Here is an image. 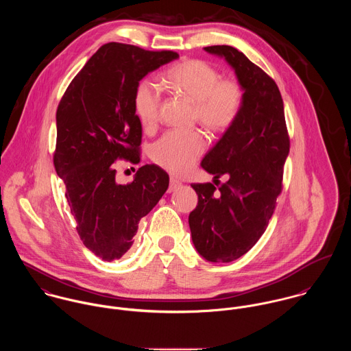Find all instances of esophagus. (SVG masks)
I'll use <instances>...</instances> for the list:
<instances>
[{
    "label": "esophagus",
    "instance_id": "esophagus-1",
    "mask_svg": "<svg viewBox=\"0 0 351 351\" xmlns=\"http://www.w3.org/2000/svg\"><path fill=\"white\" fill-rule=\"evenodd\" d=\"M181 186V182L178 181V180H176V178H170V185H169V192H174V191H177L178 188Z\"/></svg>",
    "mask_w": 351,
    "mask_h": 351
}]
</instances>
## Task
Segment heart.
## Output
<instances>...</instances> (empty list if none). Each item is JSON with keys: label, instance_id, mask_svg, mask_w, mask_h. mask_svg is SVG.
I'll return each instance as SVG.
<instances>
[{"label": "heart", "instance_id": "obj_1", "mask_svg": "<svg viewBox=\"0 0 351 351\" xmlns=\"http://www.w3.org/2000/svg\"><path fill=\"white\" fill-rule=\"evenodd\" d=\"M167 88L195 104L193 119L209 132L230 128L243 105V88L232 78H220L212 64L200 59H188L171 66L163 77ZM135 113L147 131L159 121L160 93L149 80L142 81L134 95ZM205 150V139L199 131L165 134L151 149L152 160L173 174L188 173Z\"/></svg>", "mask_w": 351, "mask_h": 351}]
</instances>
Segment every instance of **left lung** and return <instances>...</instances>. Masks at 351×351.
<instances>
[{
  "label": "left lung",
  "instance_id": "left-lung-1",
  "mask_svg": "<svg viewBox=\"0 0 351 351\" xmlns=\"http://www.w3.org/2000/svg\"><path fill=\"white\" fill-rule=\"evenodd\" d=\"M224 58L243 88V105L235 123L208 151L201 167L228 181L192 184L199 196L189 215L192 241L209 262H232L265 232L282 191L289 135L284 102L276 82L231 46L204 47Z\"/></svg>",
  "mask_w": 351,
  "mask_h": 351
}]
</instances>
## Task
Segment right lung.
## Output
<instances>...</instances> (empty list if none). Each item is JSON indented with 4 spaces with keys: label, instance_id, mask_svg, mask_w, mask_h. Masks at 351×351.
Segmentation results:
<instances>
[{
    "label": "right lung",
    "instance_id": "1",
    "mask_svg": "<svg viewBox=\"0 0 351 351\" xmlns=\"http://www.w3.org/2000/svg\"><path fill=\"white\" fill-rule=\"evenodd\" d=\"M178 58L108 43L86 62L56 110L53 166L84 245L104 261L120 259L134 243L138 224L169 188L156 165L139 167L128 184L116 181L114 160L141 162L142 124L134 95L149 73Z\"/></svg>",
    "mask_w": 351,
    "mask_h": 351
}]
</instances>
